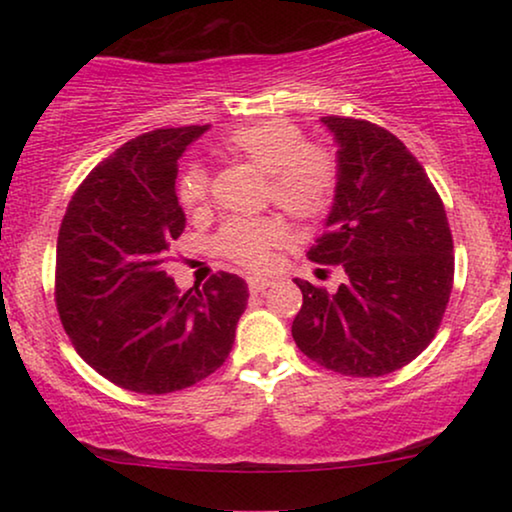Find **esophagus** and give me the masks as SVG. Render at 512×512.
I'll use <instances>...</instances> for the list:
<instances>
[{
	"label": "esophagus",
	"instance_id": "1",
	"mask_svg": "<svg viewBox=\"0 0 512 512\" xmlns=\"http://www.w3.org/2000/svg\"><path fill=\"white\" fill-rule=\"evenodd\" d=\"M247 284H249L251 296H258V293H263L265 289H270L272 286L270 279H263V277H249Z\"/></svg>",
	"mask_w": 512,
	"mask_h": 512
}]
</instances>
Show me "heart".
Instances as JSON below:
<instances>
[{"instance_id": "1", "label": "heart", "mask_w": 512, "mask_h": 512, "mask_svg": "<svg viewBox=\"0 0 512 512\" xmlns=\"http://www.w3.org/2000/svg\"><path fill=\"white\" fill-rule=\"evenodd\" d=\"M221 151L268 172V198L296 219H317L331 207L338 186V165L324 146L305 142V132L286 118L240 125L221 139ZM179 200L188 212L209 202V172L191 165L179 179ZM277 216L230 219L216 235V251L247 270H265L286 242Z\"/></svg>"}]
</instances>
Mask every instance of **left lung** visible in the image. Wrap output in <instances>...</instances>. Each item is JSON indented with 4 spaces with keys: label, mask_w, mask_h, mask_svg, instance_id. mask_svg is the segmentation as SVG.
<instances>
[{
    "label": "left lung",
    "mask_w": 512,
    "mask_h": 512,
    "mask_svg": "<svg viewBox=\"0 0 512 512\" xmlns=\"http://www.w3.org/2000/svg\"><path fill=\"white\" fill-rule=\"evenodd\" d=\"M321 123L338 142V186L307 258L340 268L345 282L328 293L296 279L303 307L291 333L307 359L333 373L380 377L436 338L454 282L450 223L424 167L396 135L361 118Z\"/></svg>",
    "instance_id": "left-lung-1"
}]
</instances>
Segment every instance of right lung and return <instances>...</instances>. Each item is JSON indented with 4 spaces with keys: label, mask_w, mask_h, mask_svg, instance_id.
<instances>
[{
    "label": "right lung",
    "mask_w": 512,
    "mask_h": 512,
    "mask_svg": "<svg viewBox=\"0 0 512 512\" xmlns=\"http://www.w3.org/2000/svg\"><path fill=\"white\" fill-rule=\"evenodd\" d=\"M207 125L144 132L104 158L69 200L55 254V307L90 368L137 394H172L223 366L247 284L216 272L181 293L163 270L184 233L179 156Z\"/></svg>",
    "instance_id": "right-lung-1"
}]
</instances>
